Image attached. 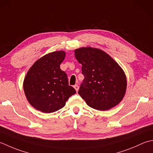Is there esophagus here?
<instances>
[{"label": "esophagus", "instance_id": "obj_1", "mask_svg": "<svg viewBox=\"0 0 153 153\" xmlns=\"http://www.w3.org/2000/svg\"><path fill=\"white\" fill-rule=\"evenodd\" d=\"M74 89H76V91L77 92L78 91V90H79V86L77 85H75L74 86Z\"/></svg>", "mask_w": 153, "mask_h": 153}]
</instances>
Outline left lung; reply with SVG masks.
Returning <instances> with one entry per match:
<instances>
[{
    "mask_svg": "<svg viewBox=\"0 0 153 153\" xmlns=\"http://www.w3.org/2000/svg\"><path fill=\"white\" fill-rule=\"evenodd\" d=\"M84 76L78 94L93 109L107 111L122 101L127 89L123 69L104 51L83 47L74 51Z\"/></svg>",
    "mask_w": 153,
    "mask_h": 153,
    "instance_id": "1",
    "label": "left lung"
}]
</instances>
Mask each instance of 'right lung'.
I'll return each instance as SVG.
<instances>
[{"mask_svg":"<svg viewBox=\"0 0 153 153\" xmlns=\"http://www.w3.org/2000/svg\"><path fill=\"white\" fill-rule=\"evenodd\" d=\"M65 52L55 51L44 55L29 69L23 82L27 100L43 113L62 109L69 97L76 93L68 84L67 74L60 69Z\"/></svg>","mask_w":153,"mask_h":153,"instance_id":"obj_1","label":"right lung"}]
</instances>
